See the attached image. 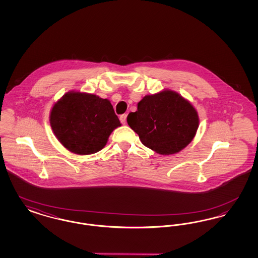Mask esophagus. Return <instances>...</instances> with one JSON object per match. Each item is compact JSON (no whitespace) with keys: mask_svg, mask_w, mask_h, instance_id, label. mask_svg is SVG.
Returning <instances> with one entry per match:
<instances>
[{"mask_svg":"<svg viewBox=\"0 0 258 258\" xmlns=\"http://www.w3.org/2000/svg\"><path fill=\"white\" fill-rule=\"evenodd\" d=\"M120 121L123 124L126 123V114H123V115L120 116Z\"/></svg>","mask_w":258,"mask_h":258,"instance_id":"34e87169","label":"esophagus"}]
</instances>
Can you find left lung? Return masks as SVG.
<instances>
[{"label": "left lung", "mask_w": 258, "mask_h": 258, "mask_svg": "<svg viewBox=\"0 0 258 258\" xmlns=\"http://www.w3.org/2000/svg\"><path fill=\"white\" fill-rule=\"evenodd\" d=\"M126 121L142 144L160 155L176 154L186 147L199 124L192 104L171 90L145 96Z\"/></svg>", "instance_id": "8db88e82"}]
</instances>
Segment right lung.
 Returning <instances> with one entry per match:
<instances>
[{
  "mask_svg": "<svg viewBox=\"0 0 258 258\" xmlns=\"http://www.w3.org/2000/svg\"><path fill=\"white\" fill-rule=\"evenodd\" d=\"M50 125L66 149L77 155H91L106 145L121 123L108 99L72 91L53 105Z\"/></svg>",
  "mask_w": 258,
  "mask_h": 258,
  "instance_id": "right-lung-1",
  "label": "right lung"
}]
</instances>
